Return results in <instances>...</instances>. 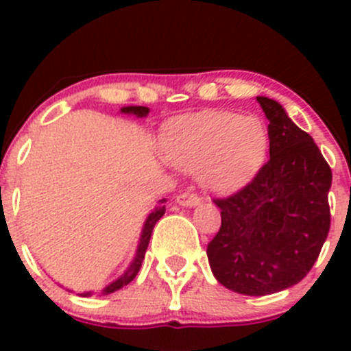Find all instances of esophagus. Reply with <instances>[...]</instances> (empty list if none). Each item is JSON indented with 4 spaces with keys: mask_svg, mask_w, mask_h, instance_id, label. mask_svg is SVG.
<instances>
[{
    "mask_svg": "<svg viewBox=\"0 0 351 351\" xmlns=\"http://www.w3.org/2000/svg\"><path fill=\"white\" fill-rule=\"evenodd\" d=\"M176 204L183 205V207H195V205L200 204V197L192 192L180 193V195L176 197Z\"/></svg>",
    "mask_w": 351,
    "mask_h": 351,
    "instance_id": "34e87169",
    "label": "esophagus"
}]
</instances>
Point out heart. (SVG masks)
Listing matches in <instances>:
<instances>
[{
    "instance_id": "heart-1",
    "label": "heart",
    "mask_w": 351,
    "mask_h": 351,
    "mask_svg": "<svg viewBox=\"0 0 351 351\" xmlns=\"http://www.w3.org/2000/svg\"><path fill=\"white\" fill-rule=\"evenodd\" d=\"M166 158L183 171L200 173L212 192L243 189L265 162L268 132L253 115L207 110L173 120L162 132Z\"/></svg>"
}]
</instances>
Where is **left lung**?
Segmentation results:
<instances>
[{
    "label": "left lung",
    "instance_id": "obj_1",
    "mask_svg": "<svg viewBox=\"0 0 351 351\" xmlns=\"http://www.w3.org/2000/svg\"><path fill=\"white\" fill-rule=\"evenodd\" d=\"M268 119L270 159L239 192L214 198L221 229L207 256L219 284L268 295L299 284L328 238L331 168L278 101L256 97Z\"/></svg>",
    "mask_w": 351,
    "mask_h": 351
}]
</instances>
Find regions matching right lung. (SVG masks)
<instances>
[{"mask_svg": "<svg viewBox=\"0 0 351 351\" xmlns=\"http://www.w3.org/2000/svg\"><path fill=\"white\" fill-rule=\"evenodd\" d=\"M120 112L130 113V115H136V117H146L147 113H149V108H147V107H123V108H120ZM165 204H166V198H161V200L158 202V205L154 207V210L151 212L149 215H147L146 222H144L143 232H141V239H139V244H137V251H136V256H134L132 263L129 265V268H127V270L123 271V274L120 275L117 280H113L112 284H108L104 290H101V293H104V295H108V293H112V292H115V290L122 289V287L130 284V282L136 278L137 271H139L141 265H143L144 254H146L147 244H149V239H151V234H153V229H154L156 222H158L159 219L165 215V210H166ZM91 293H93V292H83L81 295L88 297V295H91Z\"/></svg>", "mask_w": 351, "mask_h": 351, "instance_id": "obj_1", "label": "right lung"}]
</instances>
